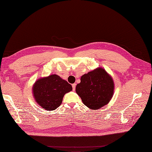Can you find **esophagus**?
Returning <instances> with one entry per match:
<instances>
[{
  "instance_id": "34e87169",
  "label": "esophagus",
  "mask_w": 152,
  "mask_h": 152,
  "mask_svg": "<svg viewBox=\"0 0 152 152\" xmlns=\"http://www.w3.org/2000/svg\"><path fill=\"white\" fill-rule=\"evenodd\" d=\"M76 83L72 84V87H73V91H75V89H76Z\"/></svg>"
}]
</instances>
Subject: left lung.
<instances>
[{"label":"left lung","instance_id":"1","mask_svg":"<svg viewBox=\"0 0 152 152\" xmlns=\"http://www.w3.org/2000/svg\"><path fill=\"white\" fill-rule=\"evenodd\" d=\"M114 90L112 77L100 67L83 75L81 83L76 87V92L84 104L92 110L107 105L113 97Z\"/></svg>","mask_w":152,"mask_h":152}]
</instances>
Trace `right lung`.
I'll return each mask as SVG.
<instances>
[{
    "instance_id": "1",
    "label": "right lung",
    "mask_w": 152,
    "mask_h": 152,
    "mask_svg": "<svg viewBox=\"0 0 152 152\" xmlns=\"http://www.w3.org/2000/svg\"><path fill=\"white\" fill-rule=\"evenodd\" d=\"M73 90L72 86L57 75L38 79L33 86V97L37 104L47 111L57 109L65 94Z\"/></svg>"
}]
</instances>
